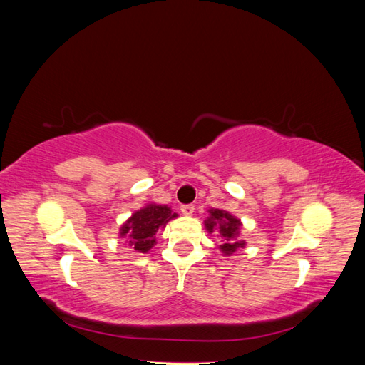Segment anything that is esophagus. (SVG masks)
Here are the masks:
<instances>
[{"instance_id": "obj_1", "label": "esophagus", "mask_w": 365, "mask_h": 365, "mask_svg": "<svg viewBox=\"0 0 365 365\" xmlns=\"http://www.w3.org/2000/svg\"><path fill=\"white\" fill-rule=\"evenodd\" d=\"M181 213L184 216H192L195 213V205L189 204V205H181Z\"/></svg>"}]
</instances>
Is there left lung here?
Segmentation results:
<instances>
[{
	"instance_id": "1",
	"label": "left lung",
	"mask_w": 365,
	"mask_h": 365,
	"mask_svg": "<svg viewBox=\"0 0 365 365\" xmlns=\"http://www.w3.org/2000/svg\"><path fill=\"white\" fill-rule=\"evenodd\" d=\"M205 230L210 235H216L220 237L219 250L224 256H233L239 248H245L247 242L240 240V219L231 215L225 210L212 208L208 210V217L204 220Z\"/></svg>"
}]
</instances>
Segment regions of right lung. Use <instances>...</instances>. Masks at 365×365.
I'll return each instance as SVG.
<instances>
[{
	"mask_svg": "<svg viewBox=\"0 0 365 365\" xmlns=\"http://www.w3.org/2000/svg\"><path fill=\"white\" fill-rule=\"evenodd\" d=\"M178 217L168 205L148 204L120 227V237L126 239V244L137 252H148L157 244V231L168 225L169 220Z\"/></svg>",
	"mask_w": 365,
	"mask_h": 365,
	"instance_id": "1",
	"label": "right lung"
}]
</instances>
